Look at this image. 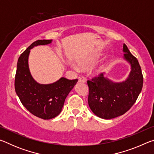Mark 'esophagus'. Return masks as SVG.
I'll return each instance as SVG.
<instances>
[{"label": "esophagus", "instance_id": "obj_1", "mask_svg": "<svg viewBox=\"0 0 154 154\" xmlns=\"http://www.w3.org/2000/svg\"><path fill=\"white\" fill-rule=\"evenodd\" d=\"M78 81H79V82H83V83L85 82V78L83 77H82V76L78 77Z\"/></svg>", "mask_w": 154, "mask_h": 154}]
</instances>
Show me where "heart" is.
<instances>
[{
    "instance_id": "b5f03b06",
    "label": "heart",
    "mask_w": 154,
    "mask_h": 154,
    "mask_svg": "<svg viewBox=\"0 0 154 154\" xmlns=\"http://www.w3.org/2000/svg\"><path fill=\"white\" fill-rule=\"evenodd\" d=\"M80 64L82 67L85 68L87 66H88V65H90V63L89 62H80ZM74 68L76 70L78 69V68L76 66H74ZM102 69H103V68L101 66L96 68V69H94V72L95 73H99V72H100L101 71H102Z\"/></svg>"
}]
</instances>
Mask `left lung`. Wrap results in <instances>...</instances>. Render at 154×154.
I'll use <instances>...</instances> for the list:
<instances>
[{"label": "left lung", "mask_w": 154, "mask_h": 154, "mask_svg": "<svg viewBox=\"0 0 154 154\" xmlns=\"http://www.w3.org/2000/svg\"><path fill=\"white\" fill-rule=\"evenodd\" d=\"M123 58L130 65V72L125 81L114 82L103 73L88 81V105L96 116L105 119L124 114L136 102L141 92L143 77L137 59L123 45Z\"/></svg>", "instance_id": "8db88e82"}]
</instances>
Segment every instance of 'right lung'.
<instances>
[{"label": "right lung", "instance_id": "1", "mask_svg": "<svg viewBox=\"0 0 154 154\" xmlns=\"http://www.w3.org/2000/svg\"><path fill=\"white\" fill-rule=\"evenodd\" d=\"M52 40L32 43L18 58L15 78V90L21 103L31 113L43 119L54 118L60 113L64 100L77 82L61 77L56 82L41 84L34 79L28 66L30 49L50 44Z\"/></svg>", "mask_w": 154, "mask_h": 154}]
</instances>
